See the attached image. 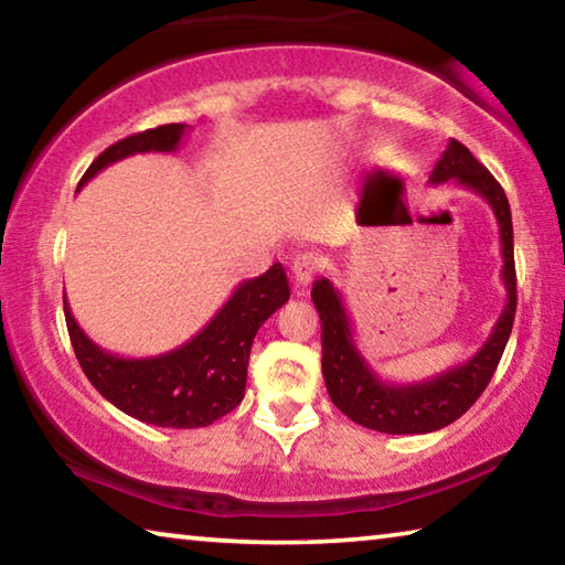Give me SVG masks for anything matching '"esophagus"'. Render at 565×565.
<instances>
[{"label":"esophagus","instance_id":"obj_1","mask_svg":"<svg viewBox=\"0 0 565 565\" xmlns=\"http://www.w3.org/2000/svg\"><path fill=\"white\" fill-rule=\"evenodd\" d=\"M319 269H321V256H319V254L306 252V254L296 256L294 266H291L296 286H299V289H306V286H309V284L313 281V276L319 274Z\"/></svg>","mask_w":565,"mask_h":565}]
</instances>
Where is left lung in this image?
<instances>
[{
    "label": "left lung",
    "instance_id": "8db88e82",
    "mask_svg": "<svg viewBox=\"0 0 565 565\" xmlns=\"http://www.w3.org/2000/svg\"><path fill=\"white\" fill-rule=\"evenodd\" d=\"M451 179L489 202L501 228L503 254L501 279L505 286V306L489 341L466 363H458L444 374L418 381V384L396 386L381 381L353 341V329L339 289H333L329 279H319L311 289V299L321 319V371L333 406L356 424L381 434H431L461 418L489 386L513 329L515 262L509 199L491 171L456 139L448 141L428 177L431 184H444Z\"/></svg>",
    "mask_w": 565,
    "mask_h": 565
}]
</instances>
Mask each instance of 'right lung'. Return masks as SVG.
<instances>
[{
	"instance_id": "right-lung-1",
	"label": "right lung",
	"mask_w": 565,
	"mask_h": 565,
	"mask_svg": "<svg viewBox=\"0 0 565 565\" xmlns=\"http://www.w3.org/2000/svg\"><path fill=\"white\" fill-rule=\"evenodd\" d=\"M184 124H164L117 141L92 161L79 189L114 161L147 151H177ZM281 264L236 286L216 317L179 349L149 359H124L97 347L74 321L64 299L66 329L92 386L131 418L164 428H199L234 411L244 398L248 353L256 331L289 301Z\"/></svg>"
}]
</instances>
